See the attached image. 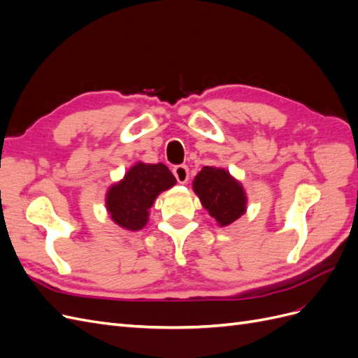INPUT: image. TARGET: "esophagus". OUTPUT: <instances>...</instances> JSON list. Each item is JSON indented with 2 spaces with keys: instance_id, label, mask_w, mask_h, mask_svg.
Here are the masks:
<instances>
[{
  "instance_id": "1",
  "label": "esophagus",
  "mask_w": 358,
  "mask_h": 358,
  "mask_svg": "<svg viewBox=\"0 0 358 358\" xmlns=\"http://www.w3.org/2000/svg\"><path fill=\"white\" fill-rule=\"evenodd\" d=\"M173 175H175L179 183H187L189 179V171L187 166H176L173 169Z\"/></svg>"
}]
</instances>
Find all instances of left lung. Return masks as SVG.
<instances>
[{
    "mask_svg": "<svg viewBox=\"0 0 358 358\" xmlns=\"http://www.w3.org/2000/svg\"><path fill=\"white\" fill-rule=\"evenodd\" d=\"M192 189L220 227L233 224L246 212L243 185L222 167H203L192 180Z\"/></svg>",
    "mask_w": 358,
    "mask_h": 358,
    "instance_id": "left-lung-1",
    "label": "left lung"
}]
</instances>
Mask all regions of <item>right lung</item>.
<instances>
[{"mask_svg": "<svg viewBox=\"0 0 358 358\" xmlns=\"http://www.w3.org/2000/svg\"><path fill=\"white\" fill-rule=\"evenodd\" d=\"M176 185V178L162 164L137 161L125 176L115 182L106 192V209L110 220L128 231L145 229L149 209L162 191Z\"/></svg>", "mask_w": 358, "mask_h": 358, "instance_id": "obj_1", "label": "right lung"}]
</instances>
